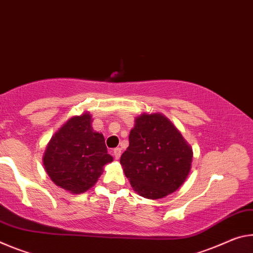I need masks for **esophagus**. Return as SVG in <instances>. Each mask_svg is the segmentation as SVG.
Wrapping results in <instances>:
<instances>
[{"instance_id": "34e87169", "label": "esophagus", "mask_w": 253, "mask_h": 253, "mask_svg": "<svg viewBox=\"0 0 253 253\" xmlns=\"http://www.w3.org/2000/svg\"><path fill=\"white\" fill-rule=\"evenodd\" d=\"M113 154H114V158L115 159H120V157H121V149L120 148H115L113 150Z\"/></svg>"}]
</instances>
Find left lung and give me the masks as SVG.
<instances>
[{
    "label": "left lung",
    "instance_id": "obj_1",
    "mask_svg": "<svg viewBox=\"0 0 253 253\" xmlns=\"http://www.w3.org/2000/svg\"><path fill=\"white\" fill-rule=\"evenodd\" d=\"M192 159V149L167 118L143 113L135 119L129 147L120 163L133 190L158 200L179 188L188 176Z\"/></svg>",
    "mask_w": 253,
    "mask_h": 253
}]
</instances>
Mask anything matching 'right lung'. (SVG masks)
<instances>
[{
  "label": "right lung",
  "instance_id": "add662e5",
  "mask_svg": "<svg viewBox=\"0 0 253 253\" xmlns=\"http://www.w3.org/2000/svg\"><path fill=\"white\" fill-rule=\"evenodd\" d=\"M90 115L68 120L52 136L43 156L45 171L57 186L73 194L96 183L104 165L113 161L102 133L90 126Z\"/></svg>",
  "mask_w": 253,
  "mask_h": 253
}]
</instances>
